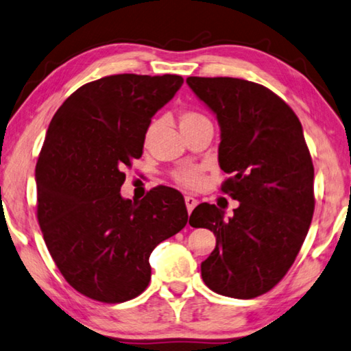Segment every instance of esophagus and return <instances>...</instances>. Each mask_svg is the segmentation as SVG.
Wrapping results in <instances>:
<instances>
[{
  "label": "esophagus",
  "mask_w": 351,
  "mask_h": 351,
  "mask_svg": "<svg viewBox=\"0 0 351 351\" xmlns=\"http://www.w3.org/2000/svg\"><path fill=\"white\" fill-rule=\"evenodd\" d=\"M197 206V201L195 199L193 196H186V207H187V212L189 215L192 213V210Z\"/></svg>",
  "instance_id": "1"
}]
</instances>
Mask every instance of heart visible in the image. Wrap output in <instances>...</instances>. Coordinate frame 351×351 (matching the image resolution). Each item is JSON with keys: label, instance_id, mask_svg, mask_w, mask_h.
I'll list each match as a JSON object with an SVG mask.
<instances>
[{"label": "heart", "instance_id": "1", "mask_svg": "<svg viewBox=\"0 0 351 351\" xmlns=\"http://www.w3.org/2000/svg\"><path fill=\"white\" fill-rule=\"evenodd\" d=\"M206 119L207 118L204 117V114L197 113L195 110H182L180 113V127L182 130V129H186V127H190L196 123H201V121H206ZM156 127H158V121H154V123L149 125L147 132H145V139H149L152 135H154ZM175 181L178 184H181V186H184V187L195 189L201 184V175H199V171L195 169H186V170L178 171V173L175 175Z\"/></svg>", "mask_w": 351, "mask_h": 351}]
</instances>
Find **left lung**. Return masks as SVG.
Masks as SVG:
<instances>
[{
	"mask_svg": "<svg viewBox=\"0 0 351 351\" xmlns=\"http://www.w3.org/2000/svg\"><path fill=\"white\" fill-rule=\"evenodd\" d=\"M187 84L221 127V190L239 207L232 218L202 202L190 215L216 247L201 264L210 290L252 299L270 291L295 263L315 212V169L302 125L284 99L256 82L189 76Z\"/></svg>",
	"mask_w": 351,
	"mask_h": 351,
	"instance_id": "left-lung-1",
	"label": "left lung"
}]
</instances>
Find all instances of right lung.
I'll use <instances>...</instances> for the list:
<instances>
[{
    "label": "right lung",
    "instance_id": "obj_1",
    "mask_svg": "<svg viewBox=\"0 0 351 351\" xmlns=\"http://www.w3.org/2000/svg\"><path fill=\"white\" fill-rule=\"evenodd\" d=\"M182 82L180 75L104 76L70 95L50 121L35 170L38 222L61 275L95 301L141 295L150 253L187 224L175 189L155 187L138 202L119 193L152 117Z\"/></svg>",
    "mask_w": 351,
    "mask_h": 351
}]
</instances>
